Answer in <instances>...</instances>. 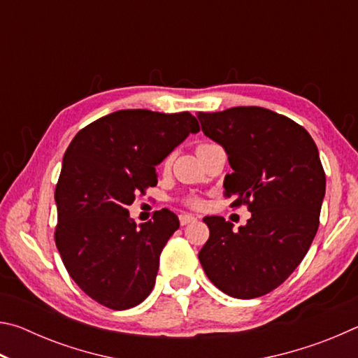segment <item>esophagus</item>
<instances>
[{"label":"esophagus","instance_id":"obj_1","mask_svg":"<svg viewBox=\"0 0 358 358\" xmlns=\"http://www.w3.org/2000/svg\"><path fill=\"white\" fill-rule=\"evenodd\" d=\"M196 220H197V217L192 216V215H187V213L180 215V224H181V226H186V224L194 222Z\"/></svg>","mask_w":358,"mask_h":358}]
</instances>
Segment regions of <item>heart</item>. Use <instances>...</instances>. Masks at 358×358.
<instances>
[{
    "mask_svg": "<svg viewBox=\"0 0 358 358\" xmlns=\"http://www.w3.org/2000/svg\"><path fill=\"white\" fill-rule=\"evenodd\" d=\"M186 203L191 205V207H197V205H201V201L196 197H189V199H186Z\"/></svg>",
    "mask_w": 358,
    "mask_h": 358,
    "instance_id": "b5f03b06",
    "label": "heart"
}]
</instances>
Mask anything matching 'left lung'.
<instances>
[{
    "instance_id": "8db88e82",
    "label": "left lung",
    "mask_w": 358,
    "mask_h": 358,
    "mask_svg": "<svg viewBox=\"0 0 358 358\" xmlns=\"http://www.w3.org/2000/svg\"><path fill=\"white\" fill-rule=\"evenodd\" d=\"M197 118L227 153L230 207L245 203L251 211L238 230L222 216H205L210 237L199 260L224 294L262 296L292 275L316 237L325 196L317 147L303 126L268 108L232 107Z\"/></svg>"
}]
</instances>
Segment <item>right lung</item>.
Returning <instances> with one entry per match:
<instances>
[{"label":"right lung","mask_w":358,"mask_h":358,"mask_svg":"<svg viewBox=\"0 0 358 358\" xmlns=\"http://www.w3.org/2000/svg\"><path fill=\"white\" fill-rule=\"evenodd\" d=\"M199 131L189 112L136 108L93 121L69 143L55 189V243L69 276L101 305L128 310L153 290L178 216L162 208L137 226L128 207L157 183L156 166Z\"/></svg>","instance_id":"add662e5"}]
</instances>
